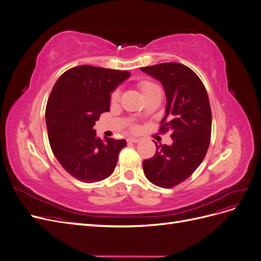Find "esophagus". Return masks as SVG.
Segmentation results:
<instances>
[{"label":"esophagus","mask_w":261,"mask_h":261,"mask_svg":"<svg viewBox=\"0 0 261 261\" xmlns=\"http://www.w3.org/2000/svg\"><path fill=\"white\" fill-rule=\"evenodd\" d=\"M140 139L139 138H136V137H128L127 138V143H133V144H136V143H139Z\"/></svg>","instance_id":"1"}]
</instances>
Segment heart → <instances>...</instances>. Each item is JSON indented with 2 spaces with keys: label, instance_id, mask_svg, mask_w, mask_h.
Returning a JSON list of instances; mask_svg holds the SVG:
<instances>
[{
  "label": "heart",
  "instance_id": "1",
  "mask_svg": "<svg viewBox=\"0 0 261 261\" xmlns=\"http://www.w3.org/2000/svg\"><path fill=\"white\" fill-rule=\"evenodd\" d=\"M154 86H155L154 84L150 83V82H146V81L140 82V83L138 84L139 89H140V91L143 92V93H145L147 90H149L150 88H152V87H154ZM118 97H120V92H118V90H114V91L112 92V94H111V101H112V102L117 101Z\"/></svg>",
  "mask_w": 261,
  "mask_h": 261
}]
</instances>
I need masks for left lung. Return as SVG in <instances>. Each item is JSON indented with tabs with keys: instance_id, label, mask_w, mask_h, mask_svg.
I'll list each match as a JSON object with an SVG mask.
<instances>
[{
	"instance_id": "1",
	"label": "left lung",
	"mask_w": 261,
	"mask_h": 261,
	"mask_svg": "<svg viewBox=\"0 0 261 261\" xmlns=\"http://www.w3.org/2000/svg\"><path fill=\"white\" fill-rule=\"evenodd\" d=\"M159 81L167 94L161 133L172 132V145L156 147L151 159L143 162L152 184L172 188L191 176L206 155L211 137V109L206 88L193 70L179 63L140 68Z\"/></svg>"
}]
</instances>
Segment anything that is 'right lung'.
<instances>
[{
  "label": "right lung",
  "instance_id": "add662e5",
  "mask_svg": "<svg viewBox=\"0 0 261 261\" xmlns=\"http://www.w3.org/2000/svg\"><path fill=\"white\" fill-rule=\"evenodd\" d=\"M127 70L90 65L73 67L53 86L45 123L53 154L73 177L96 183L112 174L126 140L105 137L92 129L100 114L110 111L111 92L127 80Z\"/></svg>",
  "mask_w": 261,
  "mask_h": 261
}]
</instances>
